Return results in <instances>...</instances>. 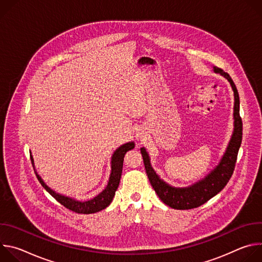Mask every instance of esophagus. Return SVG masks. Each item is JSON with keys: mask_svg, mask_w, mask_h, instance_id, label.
Returning <instances> with one entry per match:
<instances>
[{"mask_svg": "<svg viewBox=\"0 0 262 262\" xmlns=\"http://www.w3.org/2000/svg\"><path fill=\"white\" fill-rule=\"evenodd\" d=\"M145 137H146V135H145L144 130H142V129H139V130L137 132V134H136V139H137L138 141H144Z\"/></svg>", "mask_w": 262, "mask_h": 262, "instance_id": "34e87169", "label": "esophagus"}]
</instances>
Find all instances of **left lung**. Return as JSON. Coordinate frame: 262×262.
Returning <instances> with one entry per match:
<instances>
[{
    "label": "left lung",
    "instance_id": "left-lung-1",
    "mask_svg": "<svg viewBox=\"0 0 262 262\" xmlns=\"http://www.w3.org/2000/svg\"><path fill=\"white\" fill-rule=\"evenodd\" d=\"M213 71L214 73H219L222 77L227 79V81L230 83L234 95L233 132L226 150L224 152L219 164L204 178L189 186L177 188V186H173L167 183L157 174L151 166L150 157H149L146 148H141L146 173L152 188L155 189L160 199L165 204L174 209H192L207 202L225 188V185L232 176L235 167L236 158L243 138V122L239 116V96L237 89L228 73L215 66H213Z\"/></svg>",
    "mask_w": 262,
    "mask_h": 262
}]
</instances>
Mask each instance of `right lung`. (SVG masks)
Segmentation results:
<instances>
[{
	"label": "right lung",
	"instance_id": "right-lung-1",
	"mask_svg": "<svg viewBox=\"0 0 262 262\" xmlns=\"http://www.w3.org/2000/svg\"><path fill=\"white\" fill-rule=\"evenodd\" d=\"M134 148H135V142L130 141V142H127V143L119 146L116 149L111 158V173H110V177H108L106 186L104 188V190L102 192H100L97 196H95L92 199L87 200V201L77 200L74 198L59 194L56 191L52 190L50 186L43 181V179L38 174V172L36 171L32 154H31V162H32L35 174H36L37 178H38L39 182L41 183V185L58 202H60L66 208H68L74 212L89 214V213H94V212L100 211L111 204L112 200H113V198L115 196V192L118 189L119 182H120L124 156L127 151L132 150V149H134Z\"/></svg>",
	"mask_w": 262,
	"mask_h": 262
}]
</instances>
